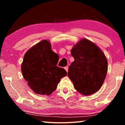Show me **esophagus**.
<instances>
[{"mask_svg":"<svg viewBox=\"0 0 125 125\" xmlns=\"http://www.w3.org/2000/svg\"><path fill=\"white\" fill-rule=\"evenodd\" d=\"M64 69H65V70L67 71V72H68V66L65 67Z\"/></svg>","mask_w":125,"mask_h":125,"instance_id":"34e87169","label":"esophagus"}]
</instances>
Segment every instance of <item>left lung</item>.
Segmentation results:
<instances>
[{"instance_id": "1", "label": "left lung", "mask_w": 125, "mask_h": 125, "mask_svg": "<svg viewBox=\"0 0 125 125\" xmlns=\"http://www.w3.org/2000/svg\"><path fill=\"white\" fill-rule=\"evenodd\" d=\"M74 61L68 68V76L74 88L84 95L96 93L106 76L107 61L98 46L87 39L80 40L71 50Z\"/></svg>"}]
</instances>
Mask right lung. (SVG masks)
<instances>
[{
  "instance_id": "obj_1",
  "label": "right lung",
  "mask_w": 125,
  "mask_h": 125,
  "mask_svg": "<svg viewBox=\"0 0 125 125\" xmlns=\"http://www.w3.org/2000/svg\"><path fill=\"white\" fill-rule=\"evenodd\" d=\"M57 55L51 50L50 42L44 40L29 49L25 53L21 72L31 89L37 94L50 95L67 72L56 66Z\"/></svg>"
}]
</instances>
